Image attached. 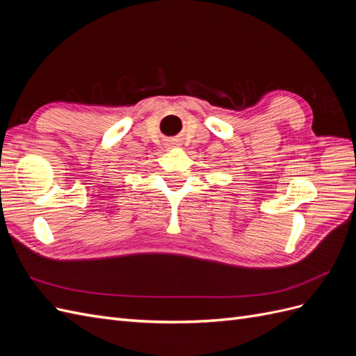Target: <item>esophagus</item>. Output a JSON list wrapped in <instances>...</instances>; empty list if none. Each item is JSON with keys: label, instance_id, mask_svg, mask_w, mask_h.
<instances>
[{"label": "esophagus", "instance_id": "1", "mask_svg": "<svg viewBox=\"0 0 356 356\" xmlns=\"http://www.w3.org/2000/svg\"><path fill=\"white\" fill-rule=\"evenodd\" d=\"M169 147H172V145H178V139H170V143L168 144Z\"/></svg>", "mask_w": 356, "mask_h": 356}]
</instances>
